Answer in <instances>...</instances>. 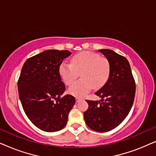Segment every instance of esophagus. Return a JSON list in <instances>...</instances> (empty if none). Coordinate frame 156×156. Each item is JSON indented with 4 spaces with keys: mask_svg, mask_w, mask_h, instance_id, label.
I'll return each mask as SVG.
<instances>
[{
    "mask_svg": "<svg viewBox=\"0 0 156 156\" xmlns=\"http://www.w3.org/2000/svg\"><path fill=\"white\" fill-rule=\"evenodd\" d=\"M75 99H76V102H80L81 101V99H80V98H77V97H76Z\"/></svg>",
    "mask_w": 156,
    "mask_h": 156,
    "instance_id": "obj_1",
    "label": "esophagus"
}]
</instances>
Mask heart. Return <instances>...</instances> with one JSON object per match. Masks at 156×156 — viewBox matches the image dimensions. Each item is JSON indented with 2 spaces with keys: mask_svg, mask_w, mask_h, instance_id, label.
Instances as JSON below:
<instances>
[{
  "mask_svg": "<svg viewBox=\"0 0 156 156\" xmlns=\"http://www.w3.org/2000/svg\"><path fill=\"white\" fill-rule=\"evenodd\" d=\"M111 66L108 60L97 53L83 51L74 55L72 64L61 63L59 67V76L66 85H70L80 73L81 80L74 82L69 88L70 94L83 97L91 88L103 87L110 76Z\"/></svg>",
  "mask_w": 156,
  "mask_h": 156,
  "instance_id": "heart-1",
  "label": "heart"
}]
</instances>
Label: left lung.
<instances>
[{"instance_id": "left-lung-1", "label": "left lung", "mask_w": 156, "mask_h": 156, "mask_svg": "<svg viewBox=\"0 0 156 156\" xmlns=\"http://www.w3.org/2000/svg\"><path fill=\"white\" fill-rule=\"evenodd\" d=\"M110 63V76L95 94L100 101L87 100L89 108L84 113L87 125L97 132H107L118 126L133 105L136 84L129 61L108 49L99 50Z\"/></svg>"}]
</instances>
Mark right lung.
I'll return each instance as SVG.
<instances>
[{"mask_svg":"<svg viewBox=\"0 0 156 156\" xmlns=\"http://www.w3.org/2000/svg\"><path fill=\"white\" fill-rule=\"evenodd\" d=\"M71 54L67 50H45L27 59L21 70L18 89L23 110L31 122L44 131L62 129L75 104L73 96L60 97L65 86L59 67Z\"/></svg>","mask_w":156,"mask_h":156,"instance_id":"obj_1","label":"right lung"}]
</instances>
